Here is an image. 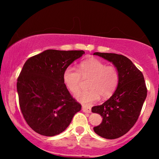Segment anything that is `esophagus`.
<instances>
[{"label": "esophagus", "instance_id": "obj_1", "mask_svg": "<svg viewBox=\"0 0 159 159\" xmlns=\"http://www.w3.org/2000/svg\"><path fill=\"white\" fill-rule=\"evenodd\" d=\"M82 111H83L84 112H85V113H90L91 112V108L90 107V106L83 105L82 106Z\"/></svg>", "mask_w": 159, "mask_h": 159}]
</instances>
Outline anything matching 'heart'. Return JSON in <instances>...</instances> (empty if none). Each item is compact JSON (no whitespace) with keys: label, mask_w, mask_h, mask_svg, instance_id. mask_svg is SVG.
I'll use <instances>...</instances> for the list:
<instances>
[{"label":"heart","mask_w":159,"mask_h":159,"mask_svg":"<svg viewBox=\"0 0 159 159\" xmlns=\"http://www.w3.org/2000/svg\"><path fill=\"white\" fill-rule=\"evenodd\" d=\"M82 79H90L88 82L90 90L80 91L75 95L77 101L89 104L102 98H108L114 94L119 82L118 69L114 66H106L105 63L96 58L84 61L80 64L79 71L71 66L65 69L63 80L67 89L72 93L79 90Z\"/></svg>","instance_id":"b5f03b06"}]
</instances>
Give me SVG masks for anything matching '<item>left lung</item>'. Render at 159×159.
Masks as SVG:
<instances>
[{
	"label": "left lung",
	"mask_w": 159,
	"mask_h": 159,
	"mask_svg": "<svg viewBox=\"0 0 159 159\" xmlns=\"http://www.w3.org/2000/svg\"><path fill=\"white\" fill-rule=\"evenodd\" d=\"M111 62L118 69L119 82L112 96L100 106L92 108V112L99 114L103 121L93 128L99 136L116 139L125 134L136 123L147 96L143 75L129 58L116 53H96Z\"/></svg>",
	"instance_id": "left-lung-1"
}]
</instances>
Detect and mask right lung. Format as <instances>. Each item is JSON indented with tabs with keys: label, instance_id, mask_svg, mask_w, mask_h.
Wrapping results in <instances>:
<instances>
[{
	"label": "right lung",
	"instance_id": "add662e5",
	"mask_svg": "<svg viewBox=\"0 0 159 159\" xmlns=\"http://www.w3.org/2000/svg\"><path fill=\"white\" fill-rule=\"evenodd\" d=\"M84 53L46 50L24 64L16 83L19 106L27 125L37 133L49 137L61 133L81 110L64 84L63 74Z\"/></svg>",
	"mask_w": 159,
	"mask_h": 159
}]
</instances>
